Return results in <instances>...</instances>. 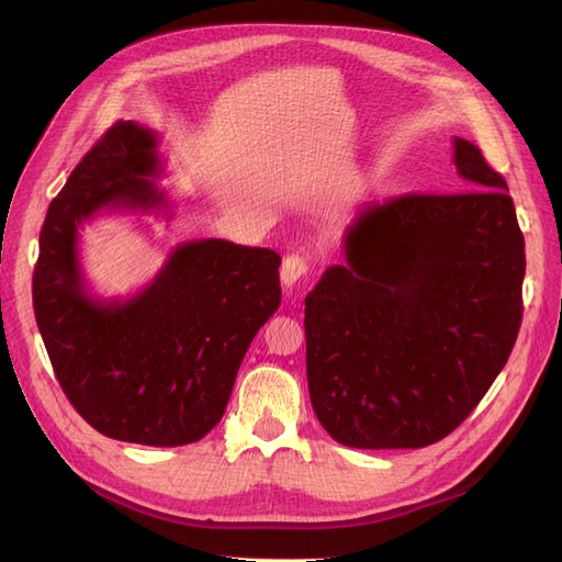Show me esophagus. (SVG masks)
Returning <instances> with one entry per match:
<instances>
[{"mask_svg": "<svg viewBox=\"0 0 562 562\" xmlns=\"http://www.w3.org/2000/svg\"><path fill=\"white\" fill-rule=\"evenodd\" d=\"M310 271V262L302 255H288L281 265V283L285 288H295Z\"/></svg>", "mask_w": 562, "mask_h": 562, "instance_id": "1", "label": "esophagus"}]
</instances>
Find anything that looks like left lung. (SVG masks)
<instances>
[{
	"label": "left lung",
	"mask_w": 562,
	"mask_h": 562,
	"mask_svg": "<svg viewBox=\"0 0 562 562\" xmlns=\"http://www.w3.org/2000/svg\"><path fill=\"white\" fill-rule=\"evenodd\" d=\"M473 190L361 209L345 265L304 297L314 413L337 443L424 448L462 424L508 361L522 321L525 239L506 180L454 138Z\"/></svg>",
	"instance_id": "1"
}]
</instances>
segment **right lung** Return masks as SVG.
<instances>
[{
  "instance_id": "obj_1",
  "label": "right lung",
  "mask_w": 562,
  "mask_h": 562,
  "mask_svg": "<svg viewBox=\"0 0 562 562\" xmlns=\"http://www.w3.org/2000/svg\"><path fill=\"white\" fill-rule=\"evenodd\" d=\"M159 135L116 122L50 201L32 304L56 378L103 436L176 448L223 419L244 356L281 304L279 252L225 239L176 246L140 293L100 300L79 227L100 211L166 209Z\"/></svg>"
}]
</instances>
